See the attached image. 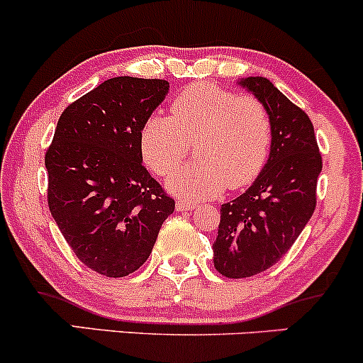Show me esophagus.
Here are the masks:
<instances>
[{
  "label": "esophagus",
  "instance_id": "esophagus-1",
  "mask_svg": "<svg viewBox=\"0 0 363 363\" xmlns=\"http://www.w3.org/2000/svg\"><path fill=\"white\" fill-rule=\"evenodd\" d=\"M197 208V202L189 201V199H178L177 201V209L178 211H192V209Z\"/></svg>",
  "mask_w": 363,
  "mask_h": 363
}]
</instances>
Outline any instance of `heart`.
Returning <instances> with one entry per match:
<instances>
[{
	"label": "heart",
	"instance_id": "heart-1",
	"mask_svg": "<svg viewBox=\"0 0 363 363\" xmlns=\"http://www.w3.org/2000/svg\"><path fill=\"white\" fill-rule=\"evenodd\" d=\"M274 138L272 116L255 95L196 83L171 105V116L150 114L140 130V149L159 177L173 173L196 142L199 161L171 174L167 186L189 199L216 197L227 186L244 189L259 177Z\"/></svg>",
	"mask_w": 363,
	"mask_h": 363
}]
</instances>
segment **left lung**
<instances>
[{"label":"left lung","mask_w":363,"mask_h":363,"mask_svg":"<svg viewBox=\"0 0 363 363\" xmlns=\"http://www.w3.org/2000/svg\"><path fill=\"white\" fill-rule=\"evenodd\" d=\"M239 84L267 105L274 138L259 177L242 196L220 209L213 261L228 279L261 274L289 251L315 211L322 171V155L306 112L267 77H245Z\"/></svg>","instance_id":"8db88e82"}]
</instances>
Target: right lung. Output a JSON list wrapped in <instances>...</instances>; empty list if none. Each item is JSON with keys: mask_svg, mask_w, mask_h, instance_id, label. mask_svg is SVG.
Wrapping results in <instances>:
<instances>
[{"mask_svg": "<svg viewBox=\"0 0 363 363\" xmlns=\"http://www.w3.org/2000/svg\"><path fill=\"white\" fill-rule=\"evenodd\" d=\"M167 89L164 79L104 81L62 112L46 150L50 213L74 255L100 275L138 270L174 211L140 149L143 121Z\"/></svg>", "mask_w": 363, "mask_h": 363, "instance_id": "add662e5", "label": "right lung"}]
</instances>
